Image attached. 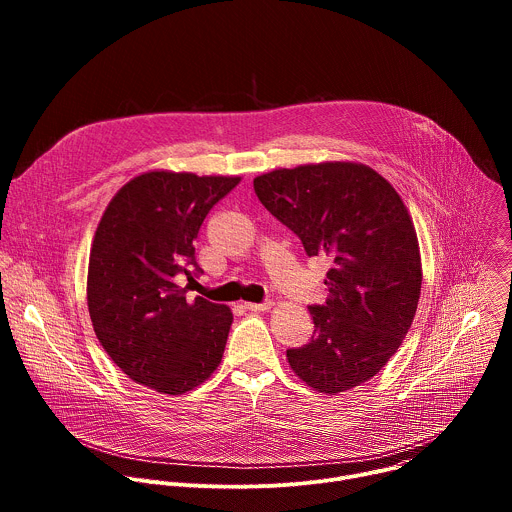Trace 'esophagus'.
<instances>
[{"label": "esophagus", "mask_w": 512, "mask_h": 512, "mask_svg": "<svg viewBox=\"0 0 512 512\" xmlns=\"http://www.w3.org/2000/svg\"><path fill=\"white\" fill-rule=\"evenodd\" d=\"M271 306H273V302H271V300H265V302H261V304H253V302L243 304V308H245V310H249V312H265V310H269Z\"/></svg>", "instance_id": "1"}]
</instances>
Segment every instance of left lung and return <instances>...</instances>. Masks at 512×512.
I'll list each match as a JSON object with an SVG mask.
<instances>
[{
	"label": "left lung",
	"instance_id": "left-lung-1",
	"mask_svg": "<svg viewBox=\"0 0 512 512\" xmlns=\"http://www.w3.org/2000/svg\"><path fill=\"white\" fill-rule=\"evenodd\" d=\"M253 188L308 257L330 261L328 300L310 306L314 336L287 348L289 367L320 393L367 383L401 346L419 302L417 235L401 196L350 162L273 170Z\"/></svg>",
	"mask_w": 512,
	"mask_h": 512
}]
</instances>
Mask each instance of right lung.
<instances>
[{"mask_svg":"<svg viewBox=\"0 0 512 512\" xmlns=\"http://www.w3.org/2000/svg\"><path fill=\"white\" fill-rule=\"evenodd\" d=\"M241 178L148 172L109 202L95 233L87 300L95 334L135 383L182 395L223 358L233 314L204 298L186 300L202 269L194 239L210 208Z\"/></svg>","mask_w":512,"mask_h":512,"instance_id":"1","label":"right lung"}]
</instances>
